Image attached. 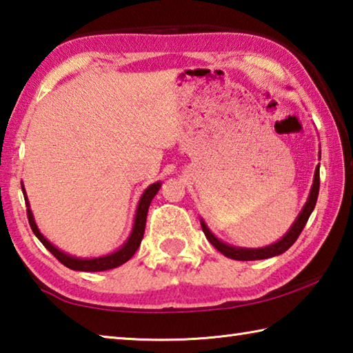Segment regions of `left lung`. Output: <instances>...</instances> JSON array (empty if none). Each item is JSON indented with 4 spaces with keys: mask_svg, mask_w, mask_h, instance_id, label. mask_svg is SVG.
Here are the masks:
<instances>
[{
    "mask_svg": "<svg viewBox=\"0 0 353 353\" xmlns=\"http://www.w3.org/2000/svg\"><path fill=\"white\" fill-rule=\"evenodd\" d=\"M319 159H321V152H319ZM318 193H319V165L316 166V170H315V177H313V185H312L309 199H307L305 205L303 207V210H301V213L298 214L296 221L293 222V225L285 233V236H283V238H281L278 242L272 243V245H267V247H262V248H242V247L228 245V243L217 239L216 236L210 232L207 223H205L201 219L202 232L205 233V238H207L211 242V245L219 250V252L223 256H227V258H230V259L258 261V259L273 258V256L283 254L284 252H287V250L293 245L294 241L299 238L301 232H303V228L305 227L307 221H309L313 208H315Z\"/></svg>",
    "mask_w": 353,
    "mask_h": 353,
    "instance_id": "left-lung-1",
    "label": "left lung"
}]
</instances>
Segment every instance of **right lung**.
I'll return each instance as SVG.
<instances>
[{"label": "right lung", "instance_id": "right-lung-1", "mask_svg": "<svg viewBox=\"0 0 353 353\" xmlns=\"http://www.w3.org/2000/svg\"><path fill=\"white\" fill-rule=\"evenodd\" d=\"M23 188V194H24V201H26V207H28V219H29V225L32 228V232L37 236L40 242L46 247L50 253H52L57 259H59L63 265H66L70 270H79V272H103V270H111V268L119 267L121 264H125L126 261H130L132 258V254L137 252V248L140 245V242L143 239V233H145V223H146V216H148V208L150 203L154 196L157 194V191L160 188V182H156L150 185L148 188L143 191L142 197H140L139 205H137V211H136V217H134V225H132V232L130 234L128 241L121 245L117 252H114L111 254L106 256H100V258H75V256H70L61 250L52 245L44 236L40 233L37 223L34 221V214H32L30 207H29V201L28 196H26L24 187Z\"/></svg>", "mask_w": 353, "mask_h": 353}]
</instances>
